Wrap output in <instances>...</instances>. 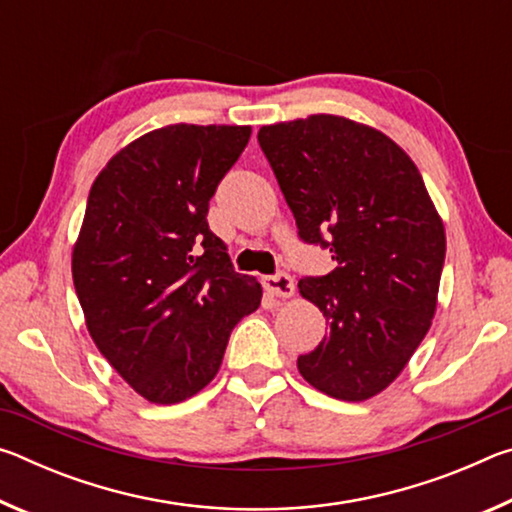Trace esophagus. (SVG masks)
I'll return each instance as SVG.
<instances>
[{
    "mask_svg": "<svg viewBox=\"0 0 512 512\" xmlns=\"http://www.w3.org/2000/svg\"><path fill=\"white\" fill-rule=\"evenodd\" d=\"M264 287H266L268 293H273L275 298H291L293 291H296V287H293L291 275H287V273H277V275L264 277Z\"/></svg>",
    "mask_w": 512,
    "mask_h": 512,
    "instance_id": "esophagus-1",
    "label": "esophagus"
}]
</instances>
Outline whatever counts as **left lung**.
I'll return each mask as SVG.
<instances>
[{"label":"left lung","instance_id":"left-lung-1","mask_svg":"<svg viewBox=\"0 0 512 512\" xmlns=\"http://www.w3.org/2000/svg\"><path fill=\"white\" fill-rule=\"evenodd\" d=\"M257 140L300 239L329 248L336 262L332 273L298 282L329 325L318 348L298 357L300 375L336 400H370L429 332L443 219L413 160L377 128L309 115L262 126Z\"/></svg>","mask_w":512,"mask_h":512}]
</instances>
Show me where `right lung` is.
Instances as JSON below:
<instances>
[{
  "label": "right lung",
  "instance_id": "obj_1",
  "mask_svg": "<svg viewBox=\"0 0 512 512\" xmlns=\"http://www.w3.org/2000/svg\"><path fill=\"white\" fill-rule=\"evenodd\" d=\"M250 126L171 124L94 178L72 277L94 345L137 395L178 404L210 384L230 332L262 302L207 225Z\"/></svg>",
  "mask_w": 512,
  "mask_h": 512
}]
</instances>
